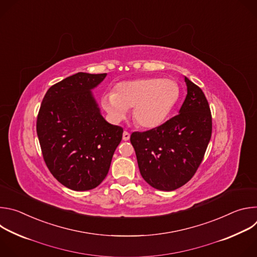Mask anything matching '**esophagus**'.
Returning <instances> with one entry per match:
<instances>
[{
  "instance_id": "1",
  "label": "esophagus",
  "mask_w": 257,
  "mask_h": 257,
  "mask_svg": "<svg viewBox=\"0 0 257 257\" xmlns=\"http://www.w3.org/2000/svg\"><path fill=\"white\" fill-rule=\"evenodd\" d=\"M129 138H130V134H129V132L124 131V132H123V140L127 141V140H129Z\"/></svg>"
}]
</instances>
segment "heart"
Returning <instances> with one entry per match:
<instances>
[{
	"instance_id": "b5f03b06",
	"label": "heart",
	"mask_w": 257,
	"mask_h": 257,
	"mask_svg": "<svg viewBox=\"0 0 257 257\" xmlns=\"http://www.w3.org/2000/svg\"><path fill=\"white\" fill-rule=\"evenodd\" d=\"M179 96V85L172 79L140 78L118 83L114 93L103 96L102 106L115 122L123 120L132 108L134 122L153 129L165 122Z\"/></svg>"
}]
</instances>
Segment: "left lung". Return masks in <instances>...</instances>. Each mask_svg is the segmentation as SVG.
<instances>
[{"label": "left lung", "mask_w": 257, "mask_h": 257, "mask_svg": "<svg viewBox=\"0 0 257 257\" xmlns=\"http://www.w3.org/2000/svg\"><path fill=\"white\" fill-rule=\"evenodd\" d=\"M187 95L179 114L161 126L130 137L142 178L163 191H173L194 176L211 137L208 101L185 77Z\"/></svg>", "instance_id": "left-lung-1"}]
</instances>
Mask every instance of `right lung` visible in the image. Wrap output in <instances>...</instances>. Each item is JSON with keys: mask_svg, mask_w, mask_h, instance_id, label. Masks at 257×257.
<instances>
[{"mask_svg": "<svg viewBox=\"0 0 257 257\" xmlns=\"http://www.w3.org/2000/svg\"><path fill=\"white\" fill-rule=\"evenodd\" d=\"M106 76L78 72L47 91L36 121L45 163L65 187L86 191L107 175L123 128L107 123L91 90Z\"/></svg>", "mask_w": 257, "mask_h": 257, "instance_id": "add662e5", "label": "right lung"}]
</instances>
